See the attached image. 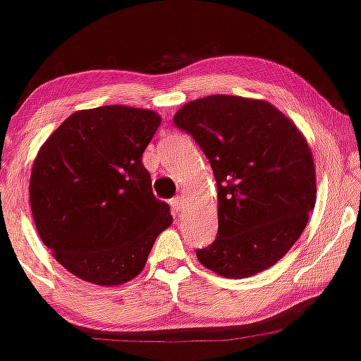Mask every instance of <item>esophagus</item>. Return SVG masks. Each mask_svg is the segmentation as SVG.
I'll return each instance as SVG.
<instances>
[{
    "mask_svg": "<svg viewBox=\"0 0 361 361\" xmlns=\"http://www.w3.org/2000/svg\"><path fill=\"white\" fill-rule=\"evenodd\" d=\"M169 205H171L173 210H175L178 214V212H180L181 208L185 207V202H183V198H181V197H175V198L169 200Z\"/></svg>",
    "mask_w": 361,
    "mask_h": 361,
    "instance_id": "1",
    "label": "esophagus"
}]
</instances>
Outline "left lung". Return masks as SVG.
I'll return each mask as SVG.
<instances>
[{
  "instance_id": "obj_1",
  "label": "left lung",
  "mask_w": 361,
  "mask_h": 361,
  "mask_svg": "<svg viewBox=\"0 0 361 361\" xmlns=\"http://www.w3.org/2000/svg\"><path fill=\"white\" fill-rule=\"evenodd\" d=\"M210 161L219 232L197 257L224 277L266 271L296 244L316 203L314 161L296 124L272 104L210 95L173 117Z\"/></svg>"
}]
</instances>
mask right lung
I'll return each mask as SVG.
<instances>
[{
  "mask_svg": "<svg viewBox=\"0 0 361 361\" xmlns=\"http://www.w3.org/2000/svg\"><path fill=\"white\" fill-rule=\"evenodd\" d=\"M159 124L156 112L128 106L79 111L38 151L30 178L33 220L73 276L99 286L131 281L173 222L142 166Z\"/></svg>",
  "mask_w": 361,
  "mask_h": 361,
  "instance_id": "right-lung-1",
  "label": "right lung"
}]
</instances>
